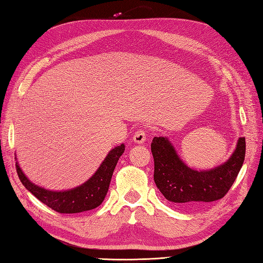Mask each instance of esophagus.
I'll list each match as a JSON object with an SVG mask.
<instances>
[{
  "label": "esophagus",
  "mask_w": 263,
  "mask_h": 263,
  "mask_svg": "<svg viewBox=\"0 0 263 263\" xmlns=\"http://www.w3.org/2000/svg\"><path fill=\"white\" fill-rule=\"evenodd\" d=\"M146 140H147V133L144 130H139L135 133V136H133V141L136 143L141 144Z\"/></svg>",
  "instance_id": "34e87169"
}]
</instances>
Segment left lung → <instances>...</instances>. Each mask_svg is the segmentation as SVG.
<instances>
[{"mask_svg": "<svg viewBox=\"0 0 263 263\" xmlns=\"http://www.w3.org/2000/svg\"><path fill=\"white\" fill-rule=\"evenodd\" d=\"M155 161L154 180L164 197L176 204L211 202L221 199L236 180L245 158V138H239L235 150L225 163L211 170L189 167L166 137L152 142Z\"/></svg>", "mask_w": 263, "mask_h": 263, "instance_id": "obj_1", "label": "left lung"}]
</instances>
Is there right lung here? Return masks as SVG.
I'll return each instance as SVG.
<instances>
[{
  "label": "right lung",
  "mask_w": 263,
  "mask_h": 263,
  "mask_svg": "<svg viewBox=\"0 0 263 263\" xmlns=\"http://www.w3.org/2000/svg\"><path fill=\"white\" fill-rule=\"evenodd\" d=\"M124 150V143L111 149L98 170L88 181L79 186L64 190V191H53V190L36 185L25 175L18 161L15 163L16 173L28 191H30L39 201H42L49 208L60 214H78V212L95 209L102 204L107 194L115 166Z\"/></svg>",
  "instance_id": "right-lung-1"
}]
</instances>
